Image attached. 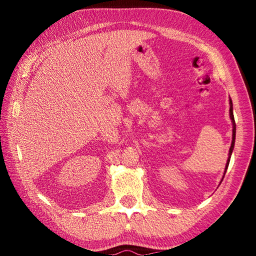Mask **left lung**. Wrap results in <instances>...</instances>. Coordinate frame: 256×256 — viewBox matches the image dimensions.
Returning a JSON list of instances; mask_svg holds the SVG:
<instances>
[{"mask_svg":"<svg viewBox=\"0 0 256 256\" xmlns=\"http://www.w3.org/2000/svg\"><path fill=\"white\" fill-rule=\"evenodd\" d=\"M229 104H230V108H229V114H230V118H232V141L230 149H229V157H228L227 164H226V168H224V174H226V170H227V168H228L229 162H230V157H232V150H234V146H235V138H236V123H235V118H234V114H232V99H229Z\"/></svg>","mask_w":256,"mask_h":256,"instance_id":"obj_1","label":"left lung"}]
</instances>
